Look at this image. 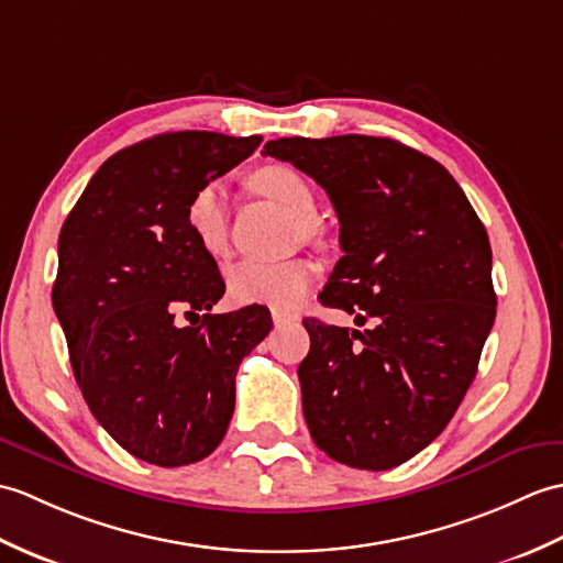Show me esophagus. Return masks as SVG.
<instances>
[{
  "label": "esophagus",
  "instance_id": "esophagus-1",
  "mask_svg": "<svg viewBox=\"0 0 563 563\" xmlns=\"http://www.w3.org/2000/svg\"><path fill=\"white\" fill-rule=\"evenodd\" d=\"M272 320H274V328H284V324L294 322L296 318L289 316V313H284V310H272Z\"/></svg>",
  "mask_w": 563,
  "mask_h": 563
}]
</instances>
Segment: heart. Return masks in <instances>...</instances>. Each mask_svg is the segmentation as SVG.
Instances as JSON below:
<instances>
[{
	"mask_svg": "<svg viewBox=\"0 0 563 563\" xmlns=\"http://www.w3.org/2000/svg\"><path fill=\"white\" fill-rule=\"evenodd\" d=\"M255 190L274 199L298 219H308L316 211V192L303 173L291 166L274 164L260 168L253 176ZM227 190L219 180L199 187L185 209L187 229L195 241L209 253H219L227 241ZM308 229L310 223L306 221ZM229 291L239 303H265L274 308H294L313 282V267L306 262H284V265H262L241 260L229 267Z\"/></svg>",
	"mask_w": 563,
	"mask_h": 563,
	"instance_id": "obj_1",
	"label": "heart"
}]
</instances>
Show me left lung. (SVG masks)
<instances>
[{
	"mask_svg": "<svg viewBox=\"0 0 563 563\" xmlns=\"http://www.w3.org/2000/svg\"><path fill=\"white\" fill-rule=\"evenodd\" d=\"M265 154L313 178L340 219L344 255L320 303L376 320L364 332L303 320L308 431L342 465H402L448 427L477 373L496 318L489 235L451 173L395 140L284 136Z\"/></svg>",
	"mask_w": 563,
	"mask_h": 563,
	"instance_id": "8db88e82",
	"label": "left lung"
}]
</instances>
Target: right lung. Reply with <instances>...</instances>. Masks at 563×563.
Masks as SVG:
<instances>
[{"label":"right lung","instance_id":"add662e5","mask_svg":"<svg viewBox=\"0 0 563 563\" xmlns=\"http://www.w3.org/2000/svg\"><path fill=\"white\" fill-rule=\"evenodd\" d=\"M262 136L168 132L112 154L62 223L53 308L74 378L98 423L148 465L205 460L227 435L241 361L269 310L211 316L219 267L187 229L199 187L239 166ZM180 309L206 316L180 329Z\"/></svg>","mask_w":563,"mask_h":563}]
</instances>
